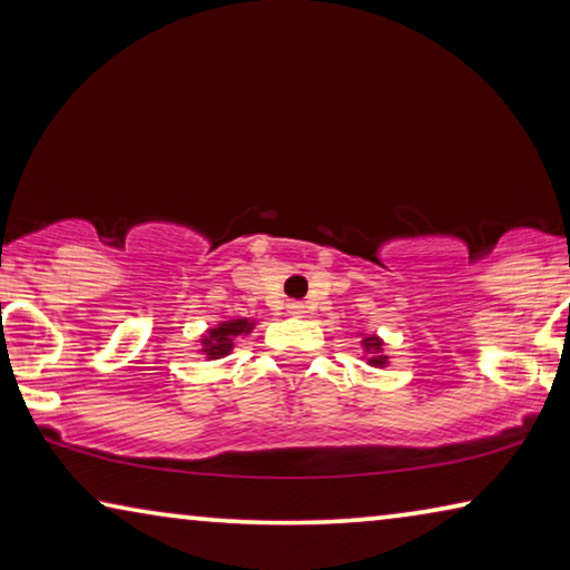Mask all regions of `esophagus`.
Returning a JSON list of instances; mask_svg holds the SVG:
<instances>
[{"label": "esophagus", "instance_id": "esophagus-1", "mask_svg": "<svg viewBox=\"0 0 570 570\" xmlns=\"http://www.w3.org/2000/svg\"><path fill=\"white\" fill-rule=\"evenodd\" d=\"M286 308H288V314H292V316H304L306 314V306L302 302H288Z\"/></svg>", "mask_w": 570, "mask_h": 570}]
</instances>
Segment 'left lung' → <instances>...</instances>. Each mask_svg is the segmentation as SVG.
Wrapping results in <instances>:
<instances>
[{"label":"left lung","instance_id":"left-lung-1","mask_svg":"<svg viewBox=\"0 0 570 570\" xmlns=\"http://www.w3.org/2000/svg\"><path fill=\"white\" fill-rule=\"evenodd\" d=\"M362 336V360H366V364L370 366H377V370H382V366L390 364V354L384 352V340L377 334H360Z\"/></svg>","mask_w":570,"mask_h":570}]
</instances>
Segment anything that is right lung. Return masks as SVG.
I'll return each mask as SVG.
<instances>
[{"label":"right lung","instance_id":"right-lung-1","mask_svg":"<svg viewBox=\"0 0 570 570\" xmlns=\"http://www.w3.org/2000/svg\"><path fill=\"white\" fill-rule=\"evenodd\" d=\"M254 326H256V320H246V316H240V320L218 322L216 326H210V330H206L198 336V346H200L198 352L204 354L208 362L224 360V356L234 352V346L240 336H248L254 332Z\"/></svg>","mask_w":570,"mask_h":570}]
</instances>
